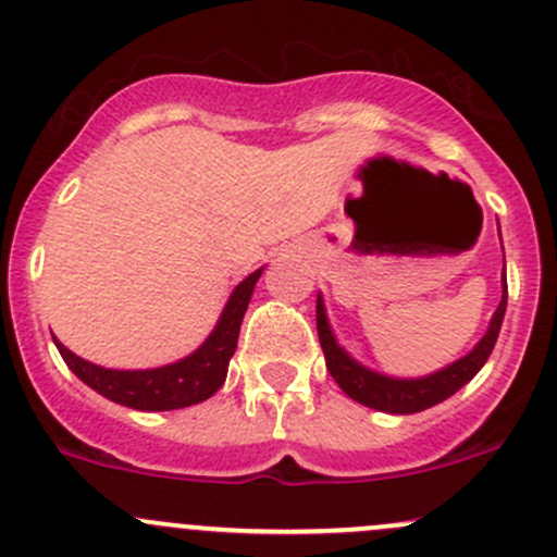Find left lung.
Wrapping results in <instances>:
<instances>
[{
    "mask_svg": "<svg viewBox=\"0 0 557 557\" xmlns=\"http://www.w3.org/2000/svg\"><path fill=\"white\" fill-rule=\"evenodd\" d=\"M498 237H502V232H498ZM504 312H507V261H504L502 301H498L496 312H493L482 339L476 342L466 356H460L458 361L447 363V367L436 369V372L431 374H423V377H393V374L377 372V369H369L363 367L361 361H356V358L339 345V339H336L334 329H331L329 323V312H325V301L320 294L318 307H314V320H318V336L320 347H323L325 367H329L336 385H339L352 401L363 404V407L369 409H377V412L412 414L423 412V409L450 398L453 393H458L460 387L469 383V380L485 367V361L493 352V345H496L498 339V331H502Z\"/></svg>",
    "mask_w": 557,
    "mask_h": 557,
    "instance_id": "1",
    "label": "left lung"
}]
</instances>
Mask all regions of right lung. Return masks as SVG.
Returning a JSON list of instances; mask_svg holds the SVG:
<instances>
[{
  "label": "right lung",
  "mask_w": 557,
  "mask_h": 557,
  "mask_svg": "<svg viewBox=\"0 0 557 557\" xmlns=\"http://www.w3.org/2000/svg\"><path fill=\"white\" fill-rule=\"evenodd\" d=\"M261 272L263 267L247 274L243 283L232 290L215 329L194 352H188L180 361L164 363V367L107 369L75 356L55 336L53 342L77 380H83L91 391L121 404V407L139 409V412H166V409H183L190 404L207 401L212 393H218V387L226 383L228 361L237 350L239 325H243L252 288H256Z\"/></svg>",
  "instance_id": "add662e5"
}]
</instances>
